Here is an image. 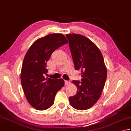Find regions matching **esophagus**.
<instances>
[{"label":"esophagus","mask_w":131,"mask_h":131,"mask_svg":"<svg viewBox=\"0 0 131 131\" xmlns=\"http://www.w3.org/2000/svg\"><path fill=\"white\" fill-rule=\"evenodd\" d=\"M70 84V81H67V80H65V85H68Z\"/></svg>","instance_id":"34e87169"}]
</instances>
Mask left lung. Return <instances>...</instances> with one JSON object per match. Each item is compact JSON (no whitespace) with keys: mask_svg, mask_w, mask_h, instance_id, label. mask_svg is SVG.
<instances>
[{"mask_svg":"<svg viewBox=\"0 0 131 131\" xmlns=\"http://www.w3.org/2000/svg\"><path fill=\"white\" fill-rule=\"evenodd\" d=\"M75 69L80 70L81 82L73 80L77 93L69 97L71 106L78 110L90 108L99 99L104 88L107 71L99 49L85 36L67 34Z\"/></svg>","mask_w":131,"mask_h":131,"instance_id":"obj_1","label":"left lung"}]
</instances>
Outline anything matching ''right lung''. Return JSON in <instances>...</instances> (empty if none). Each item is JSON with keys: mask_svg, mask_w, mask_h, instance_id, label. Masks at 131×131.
I'll return each instance as SVG.
<instances>
[{"mask_svg": "<svg viewBox=\"0 0 131 131\" xmlns=\"http://www.w3.org/2000/svg\"><path fill=\"white\" fill-rule=\"evenodd\" d=\"M68 43L61 34H51L39 38L31 46L24 56L20 79L29 104L38 110H46L54 103L55 95L64 85L63 79L47 77V62L56 49Z\"/></svg>", "mask_w": 131, "mask_h": 131, "instance_id": "1", "label": "right lung"}]
</instances>
